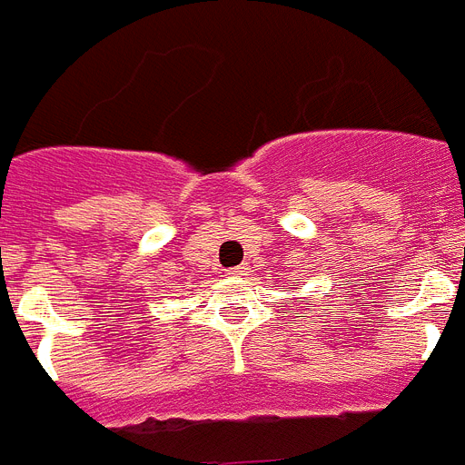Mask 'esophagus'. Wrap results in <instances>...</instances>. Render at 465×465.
<instances>
[{
	"label": "esophagus",
	"instance_id": "34e87169",
	"mask_svg": "<svg viewBox=\"0 0 465 465\" xmlns=\"http://www.w3.org/2000/svg\"><path fill=\"white\" fill-rule=\"evenodd\" d=\"M245 270H248V267L239 265V267H232V270H226V274H229V277H241V274H245Z\"/></svg>",
	"mask_w": 465,
	"mask_h": 465
}]
</instances>
